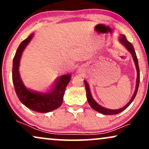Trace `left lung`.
I'll return each mask as SVG.
<instances>
[{
    "label": "left lung",
    "instance_id": "8db88e82",
    "mask_svg": "<svg viewBox=\"0 0 149 149\" xmlns=\"http://www.w3.org/2000/svg\"><path fill=\"white\" fill-rule=\"evenodd\" d=\"M120 42L122 43V45H123L125 48L129 51L131 53L132 56L133 60H134V62L135 64V66H136V88H135V91L134 92V95H133L132 97L130 102L126 104L125 106H124L123 108H120L119 109H107V108L103 107L102 106H101L97 102L94 100V98L92 97V95L91 94V92H90V87H89L88 83H87L86 80H84L85 85V90H86V95H87V99H88V102L89 104L90 105L92 109L94 110L97 111V112L100 113L104 114V115H116V114L122 112L123 111H124L125 109H126L130 105V104L133 102L134 97H136V93H137L138 88H139V79H140V74H139V64H138V59L137 57H136V52L134 51V48L133 47V45L126 38L125 36L123 35V34H120V36L119 38Z\"/></svg>",
    "mask_w": 149,
    "mask_h": 149
}]
</instances>
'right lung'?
Returning <instances> with one entry per match:
<instances>
[{
	"mask_svg": "<svg viewBox=\"0 0 149 149\" xmlns=\"http://www.w3.org/2000/svg\"><path fill=\"white\" fill-rule=\"evenodd\" d=\"M33 37V33L24 40L18 47L13 59V82L19 100L24 105L34 111L48 113L61 105L66 86L71 80V75L65 74L56 80L54 86L46 92L31 90L24 84L20 77L19 67L22 52Z\"/></svg>",
	"mask_w": 149,
	"mask_h": 149,
	"instance_id": "right-lung-1",
	"label": "right lung"
}]
</instances>
